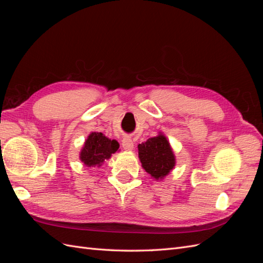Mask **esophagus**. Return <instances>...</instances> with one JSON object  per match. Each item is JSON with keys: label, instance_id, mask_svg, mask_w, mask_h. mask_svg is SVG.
<instances>
[{"label": "esophagus", "instance_id": "34e87169", "mask_svg": "<svg viewBox=\"0 0 263 263\" xmlns=\"http://www.w3.org/2000/svg\"><path fill=\"white\" fill-rule=\"evenodd\" d=\"M122 146L125 150L127 151H132L134 149V141L129 137H125L122 141Z\"/></svg>", "mask_w": 263, "mask_h": 263}]
</instances>
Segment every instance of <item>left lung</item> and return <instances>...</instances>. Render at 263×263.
Listing matches in <instances>:
<instances>
[{
    "label": "left lung",
    "mask_w": 263,
    "mask_h": 263,
    "mask_svg": "<svg viewBox=\"0 0 263 263\" xmlns=\"http://www.w3.org/2000/svg\"><path fill=\"white\" fill-rule=\"evenodd\" d=\"M138 157L142 168L155 180H163L177 163L170 142L161 132L138 145Z\"/></svg>",
    "instance_id": "1"
}]
</instances>
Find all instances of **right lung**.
Segmentation results:
<instances>
[{
    "label": "right lung",
    "mask_w": 263,
    "mask_h": 263,
    "mask_svg": "<svg viewBox=\"0 0 263 263\" xmlns=\"http://www.w3.org/2000/svg\"><path fill=\"white\" fill-rule=\"evenodd\" d=\"M118 148L119 144L115 139H109L102 133L92 132L85 139L79 158L89 168H99L103 162L108 160L113 154L118 151Z\"/></svg>",
    "instance_id": "obj_1"
}]
</instances>
